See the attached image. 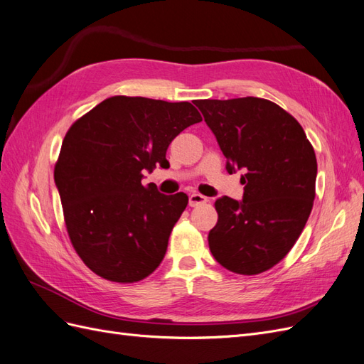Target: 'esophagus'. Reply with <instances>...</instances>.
<instances>
[{
    "mask_svg": "<svg viewBox=\"0 0 364 364\" xmlns=\"http://www.w3.org/2000/svg\"><path fill=\"white\" fill-rule=\"evenodd\" d=\"M205 203H207V198L203 196V195H199V193H192L189 196V205L191 207H198V205H203Z\"/></svg>",
    "mask_w": 364,
    "mask_h": 364,
    "instance_id": "esophagus-1",
    "label": "esophagus"
}]
</instances>
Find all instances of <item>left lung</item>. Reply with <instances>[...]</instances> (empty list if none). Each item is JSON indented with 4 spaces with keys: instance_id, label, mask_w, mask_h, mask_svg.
<instances>
[{
    "instance_id": "obj_1",
    "label": "left lung",
    "mask_w": 364,
    "mask_h": 364,
    "mask_svg": "<svg viewBox=\"0 0 364 364\" xmlns=\"http://www.w3.org/2000/svg\"><path fill=\"white\" fill-rule=\"evenodd\" d=\"M230 173L242 171L243 199H216L208 246L219 264L257 275L284 259L301 236L316 195L318 161L299 122L275 102L246 97L196 100Z\"/></svg>"
}]
</instances>
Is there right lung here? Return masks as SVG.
Masks as SVG:
<instances>
[{
  "label": "right lung",
  "instance_id": "obj_1",
  "mask_svg": "<svg viewBox=\"0 0 364 364\" xmlns=\"http://www.w3.org/2000/svg\"><path fill=\"white\" fill-rule=\"evenodd\" d=\"M201 121L191 102L118 95L69 128L54 181L69 239L92 272L137 283L159 267L189 198L144 186V171L168 168L169 144Z\"/></svg>",
  "mask_w": 364,
  "mask_h": 364
}]
</instances>
